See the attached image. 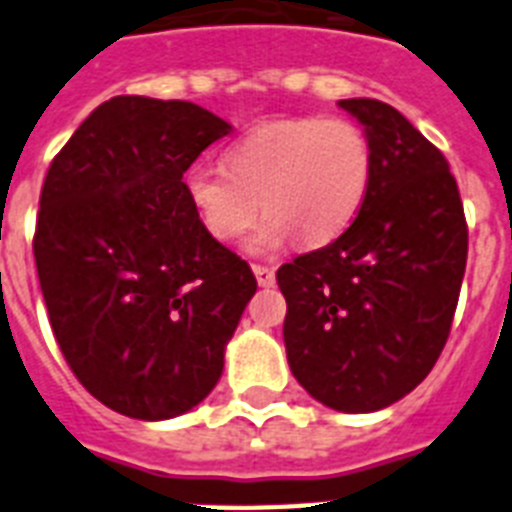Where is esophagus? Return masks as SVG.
Instances as JSON below:
<instances>
[{
	"label": "esophagus",
	"mask_w": 512,
	"mask_h": 512,
	"mask_svg": "<svg viewBox=\"0 0 512 512\" xmlns=\"http://www.w3.org/2000/svg\"><path fill=\"white\" fill-rule=\"evenodd\" d=\"M252 273H255L257 283H260V286H265V289L276 283V270L268 268V265H252Z\"/></svg>",
	"instance_id": "34e87169"
}]
</instances>
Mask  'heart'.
Masks as SVG:
<instances>
[{"instance_id": "obj_1", "label": "heart", "mask_w": 512, "mask_h": 512, "mask_svg": "<svg viewBox=\"0 0 512 512\" xmlns=\"http://www.w3.org/2000/svg\"><path fill=\"white\" fill-rule=\"evenodd\" d=\"M226 169L195 163L182 187L197 221L218 242L268 216L249 236V252H276L296 236L302 247L336 242L367 200L375 153L349 119L296 117L257 124L226 148Z\"/></svg>"}]
</instances>
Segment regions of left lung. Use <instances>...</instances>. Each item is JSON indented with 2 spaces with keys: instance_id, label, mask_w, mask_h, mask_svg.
I'll list each match as a JSON object with an SVG mask.
<instances>
[{
  "instance_id": "1",
  "label": "left lung",
  "mask_w": 512,
  "mask_h": 512,
  "mask_svg": "<svg viewBox=\"0 0 512 512\" xmlns=\"http://www.w3.org/2000/svg\"><path fill=\"white\" fill-rule=\"evenodd\" d=\"M367 132V200L328 247L278 268L283 343L294 377L328 409L369 414L432 372L466 273L468 229L455 176L401 111L338 101Z\"/></svg>"
}]
</instances>
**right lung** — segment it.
Returning <instances> with one entry per match:
<instances>
[{
	"instance_id": "right-lung-1",
	"label": "right lung",
	"mask_w": 512,
	"mask_h": 512,
	"mask_svg": "<svg viewBox=\"0 0 512 512\" xmlns=\"http://www.w3.org/2000/svg\"><path fill=\"white\" fill-rule=\"evenodd\" d=\"M231 124L190 101L101 103L49 166L33 255L64 359L132 419L187 414L216 388L257 281L187 203L182 176Z\"/></svg>"
}]
</instances>
